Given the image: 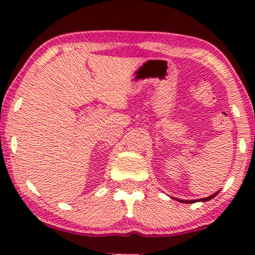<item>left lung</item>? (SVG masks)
I'll return each mask as SVG.
<instances>
[{"label": "left lung", "instance_id": "obj_1", "mask_svg": "<svg viewBox=\"0 0 255 255\" xmlns=\"http://www.w3.org/2000/svg\"><path fill=\"white\" fill-rule=\"evenodd\" d=\"M219 193V191H217V193H215V194H212L211 196H209V197H204V198H198V200H177V198H174V200H176V201H179V202H182V203H188V204H190V203H196V202H207V201H210L211 198H214L216 195H217ZM173 198V197H172Z\"/></svg>", "mask_w": 255, "mask_h": 255}]
</instances>
